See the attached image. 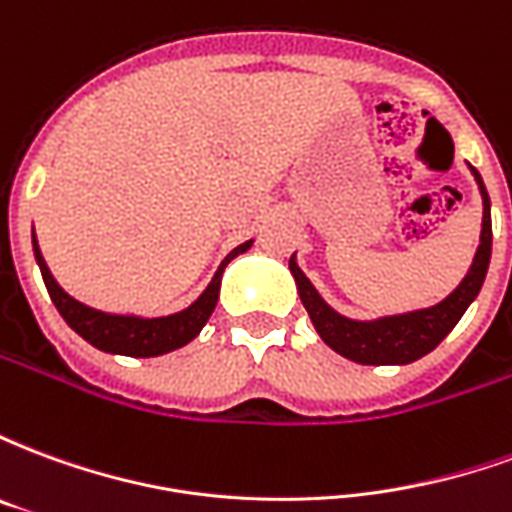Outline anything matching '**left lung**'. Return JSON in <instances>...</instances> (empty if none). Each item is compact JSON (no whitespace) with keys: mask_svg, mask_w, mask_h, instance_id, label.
I'll return each mask as SVG.
<instances>
[{"mask_svg":"<svg viewBox=\"0 0 512 512\" xmlns=\"http://www.w3.org/2000/svg\"><path fill=\"white\" fill-rule=\"evenodd\" d=\"M472 172L485 205L480 246H477L472 268L463 277L461 285L430 310L408 312V315H395V318H381V321L367 323L343 318L340 312H334L318 296V290L312 288L310 279L301 274L296 260L290 257V271H293V279L299 285L301 304L310 312L312 323H315L323 343L334 348L345 359L359 362V365H408V362H417L419 356L430 354L452 332V326L461 321L466 307L472 304L474 296L483 288L488 260H491V208H488L491 202H488V191H485L480 172L474 167Z\"/></svg>","mask_w":512,"mask_h":512,"instance_id":"1","label":"left lung"}]
</instances>
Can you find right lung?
Here are the masks:
<instances>
[{"instance_id":"right-lung-1","label":"right lung","mask_w":512,"mask_h":512,"mask_svg":"<svg viewBox=\"0 0 512 512\" xmlns=\"http://www.w3.org/2000/svg\"><path fill=\"white\" fill-rule=\"evenodd\" d=\"M32 246H35V260H38L40 274H43V282H46V290H49L54 307L60 310V315L65 318V323L71 326L73 332L82 334L84 340L90 345H95L98 351H106V354H123V356H161L175 351L180 345L191 343L200 329L205 326V321L211 318L213 307H216V299H219V285H222V271L224 266L233 260L235 255L246 252L252 241H246L238 249H233L230 255L224 257V263L219 266V271L213 274L211 285L205 288L200 299L191 304L189 310L178 312V315H167V318H134V315H109V312L93 310L82 301L71 299L65 290L57 285V279L51 277L46 260L40 255L38 241L32 235Z\"/></svg>"}]
</instances>
